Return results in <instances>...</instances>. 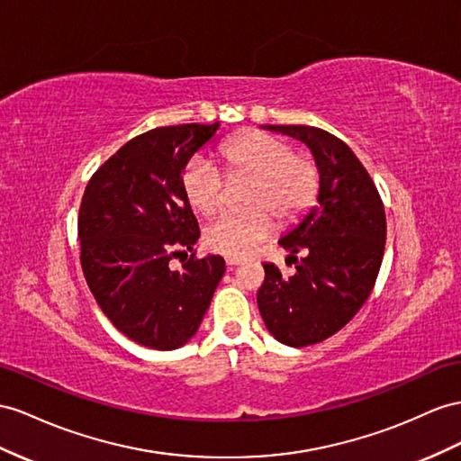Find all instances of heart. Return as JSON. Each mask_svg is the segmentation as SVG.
<instances>
[{
    "label": "heart",
    "mask_w": 461,
    "mask_h": 461,
    "mask_svg": "<svg viewBox=\"0 0 461 461\" xmlns=\"http://www.w3.org/2000/svg\"><path fill=\"white\" fill-rule=\"evenodd\" d=\"M265 173V200L285 214L305 206L312 191V169L298 156L278 144H265L257 151ZM265 241L261 226L240 216L223 220L216 230L218 251L228 257L253 253Z\"/></svg>",
    "instance_id": "1"
}]
</instances>
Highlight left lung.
Returning a JSON list of instances; mask_svg holds the SVG:
<instances>
[{"label": "left lung", "instance_id": "left-lung-1", "mask_svg": "<svg viewBox=\"0 0 461 461\" xmlns=\"http://www.w3.org/2000/svg\"><path fill=\"white\" fill-rule=\"evenodd\" d=\"M218 124H176L140 134L89 179L77 216L81 268L111 323L156 350L196 331L226 263L198 255L196 218L183 169ZM183 244V252H171Z\"/></svg>", "mask_w": 461, "mask_h": 461}]
</instances>
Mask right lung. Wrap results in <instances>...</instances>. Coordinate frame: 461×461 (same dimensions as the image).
I'll use <instances>...</instances> for the list:
<instances>
[{
	"mask_svg": "<svg viewBox=\"0 0 461 461\" xmlns=\"http://www.w3.org/2000/svg\"><path fill=\"white\" fill-rule=\"evenodd\" d=\"M308 144L320 171L317 196L265 265L257 303L280 343L308 347L340 331L368 300L382 267L385 212L368 171L343 140L310 126H268Z\"/></svg>",
	"mask_w": 461,
	"mask_h": 461,
	"instance_id": "1",
	"label": "right lung"
}]
</instances>
